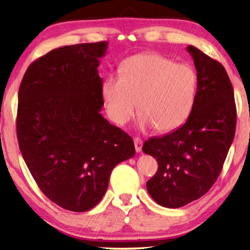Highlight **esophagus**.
Returning a JSON list of instances; mask_svg holds the SVG:
<instances>
[{
    "label": "esophagus",
    "instance_id": "34e87169",
    "mask_svg": "<svg viewBox=\"0 0 250 250\" xmlns=\"http://www.w3.org/2000/svg\"><path fill=\"white\" fill-rule=\"evenodd\" d=\"M134 144H135V149L137 152H141V149H143V140L140 138L136 137L134 139Z\"/></svg>",
    "mask_w": 250,
    "mask_h": 250
}]
</instances>
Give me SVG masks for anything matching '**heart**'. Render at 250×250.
<instances>
[{
    "label": "heart",
    "instance_id": "obj_1",
    "mask_svg": "<svg viewBox=\"0 0 250 250\" xmlns=\"http://www.w3.org/2000/svg\"><path fill=\"white\" fill-rule=\"evenodd\" d=\"M119 73L102 84L104 107L115 124L131 119L137 101L143 128L153 126L169 131L188 119L197 93V74L189 64H176L159 53H144L126 59Z\"/></svg>",
    "mask_w": 250,
    "mask_h": 250
}]
</instances>
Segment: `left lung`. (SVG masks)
<instances>
[{"label": "left lung", "instance_id": "8db88e82", "mask_svg": "<svg viewBox=\"0 0 250 250\" xmlns=\"http://www.w3.org/2000/svg\"><path fill=\"white\" fill-rule=\"evenodd\" d=\"M188 53L197 70V93L187 121L177 129L144 144L157 159L147 182L149 195L166 208H181L208 191L222 171L236 128L234 91L222 64L196 46Z\"/></svg>", "mask_w": 250, "mask_h": 250}]
</instances>
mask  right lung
Masks as SVG:
<instances>
[{
    "instance_id": "obj_1",
    "label": "right lung",
    "mask_w": 250,
    "mask_h": 250,
    "mask_svg": "<svg viewBox=\"0 0 250 250\" xmlns=\"http://www.w3.org/2000/svg\"><path fill=\"white\" fill-rule=\"evenodd\" d=\"M106 50V41L52 50L30 64L18 92L22 158L41 191L74 212L97 206L112 169L135 155L130 136L100 113Z\"/></svg>"
}]
</instances>
